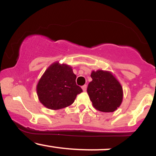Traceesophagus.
<instances>
[{"instance_id":"34e87169","label":"esophagus","mask_w":156,"mask_h":156,"mask_svg":"<svg viewBox=\"0 0 156 156\" xmlns=\"http://www.w3.org/2000/svg\"><path fill=\"white\" fill-rule=\"evenodd\" d=\"M82 89H83V92H85L86 90H87V85H83V86H82Z\"/></svg>"}]
</instances>
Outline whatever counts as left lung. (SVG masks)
<instances>
[{
  "mask_svg": "<svg viewBox=\"0 0 156 156\" xmlns=\"http://www.w3.org/2000/svg\"><path fill=\"white\" fill-rule=\"evenodd\" d=\"M92 80L87 87L90 101L97 110L113 112L120 106L123 99L121 83L112 72L103 69L92 70Z\"/></svg>",
  "mask_w": 156,
  "mask_h": 156,
  "instance_id": "8db88e82",
  "label": "left lung"
}]
</instances>
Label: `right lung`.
<instances>
[{"mask_svg": "<svg viewBox=\"0 0 156 156\" xmlns=\"http://www.w3.org/2000/svg\"><path fill=\"white\" fill-rule=\"evenodd\" d=\"M76 79L72 67L58 62L51 64L37 85L39 102L51 110L72 105L77 94L82 92L81 88L76 85Z\"/></svg>", "mask_w": 156, "mask_h": 156, "instance_id": "add662e5", "label": "right lung"}]
</instances>
